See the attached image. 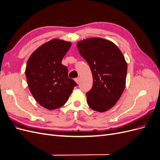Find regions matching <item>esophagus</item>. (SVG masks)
Listing matches in <instances>:
<instances>
[{
    "mask_svg": "<svg viewBox=\"0 0 160 160\" xmlns=\"http://www.w3.org/2000/svg\"><path fill=\"white\" fill-rule=\"evenodd\" d=\"M75 82H76L77 83H79V81H80L79 77H77V78H75Z\"/></svg>",
    "mask_w": 160,
    "mask_h": 160,
    "instance_id": "34e87169",
    "label": "esophagus"
}]
</instances>
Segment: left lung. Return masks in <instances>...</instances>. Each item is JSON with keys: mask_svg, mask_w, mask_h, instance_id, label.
<instances>
[{"mask_svg": "<svg viewBox=\"0 0 160 160\" xmlns=\"http://www.w3.org/2000/svg\"><path fill=\"white\" fill-rule=\"evenodd\" d=\"M77 45L93 75V87L86 93L87 102L93 110L104 112L113 107L123 92L126 61L119 48L103 38H87Z\"/></svg>", "mask_w": 160, "mask_h": 160, "instance_id": "1", "label": "left lung"}]
</instances>
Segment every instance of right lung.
I'll list each match as a JSON object with an SVG mask.
<instances>
[{
    "label": "right lung",
    "instance_id": "1",
    "mask_svg": "<svg viewBox=\"0 0 160 160\" xmlns=\"http://www.w3.org/2000/svg\"><path fill=\"white\" fill-rule=\"evenodd\" d=\"M71 43L52 39L34 51L28 59L25 75L34 98L47 109L62 107L69 99L76 82L68 77V69L61 64Z\"/></svg>",
    "mask_w": 160,
    "mask_h": 160
}]
</instances>
